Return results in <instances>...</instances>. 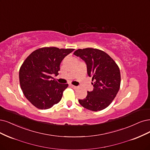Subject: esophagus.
Listing matches in <instances>:
<instances>
[{
    "label": "esophagus",
    "instance_id": "esophagus-1",
    "mask_svg": "<svg viewBox=\"0 0 150 150\" xmlns=\"http://www.w3.org/2000/svg\"><path fill=\"white\" fill-rule=\"evenodd\" d=\"M70 86H71V87H73V89H77V88H78V86H76L72 85V84H71V85H70Z\"/></svg>",
    "mask_w": 150,
    "mask_h": 150
}]
</instances>
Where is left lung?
Segmentation results:
<instances>
[{
    "instance_id": "obj_1",
    "label": "left lung",
    "mask_w": 150,
    "mask_h": 150,
    "mask_svg": "<svg viewBox=\"0 0 150 150\" xmlns=\"http://www.w3.org/2000/svg\"><path fill=\"white\" fill-rule=\"evenodd\" d=\"M74 54L80 57L87 66V74L92 77L94 89L87 91L79 104L87 109L100 111L109 105L119 91L120 72L115 62L102 50L87 48L78 49Z\"/></svg>"
}]
</instances>
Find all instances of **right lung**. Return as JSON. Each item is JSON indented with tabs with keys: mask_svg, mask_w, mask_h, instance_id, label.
<instances>
[{
	"mask_svg": "<svg viewBox=\"0 0 150 150\" xmlns=\"http://www.w3.org/2000/svg\"><path fill=\"white\" fill-rule=\"evenodd\" d=\"M74 49L45 47L34 51L26 58L19 71L20 84L25 97L39 109L45 110L58 104L68 84H59L60 64Z\"/></svg>",
	"mask_w": 150,
	"mask_h": 150,
	"instance_id": "right-lung-1",
	"label": "right lung"
}]
</instances>
